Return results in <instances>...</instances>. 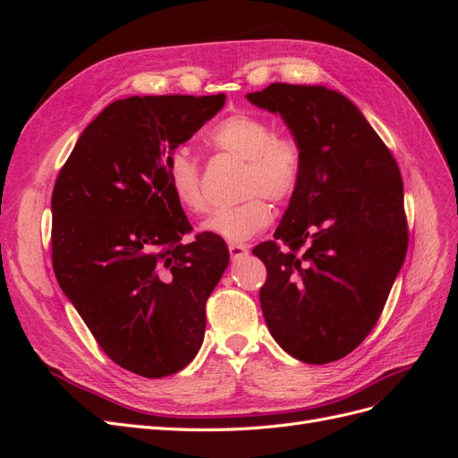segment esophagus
I'll list each match as a JSON object with an SVG mask.
<instances>
[{"label":"esophagus","instance_id":"34e87169","mask_svg":"<svg viewBox=\"0 0 458 458\" xmlns=\"http://www.w3.org/2000/svg\"><path fill=\"white\" fill-rule=\"evenodd\" d=\"M229 254L233 259H241L248 254V246L241 242H229Z\"/></svg>","mask_w":458,"mask_h":458}]
</instances>
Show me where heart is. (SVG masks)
Segmentation results:
<instances>
[{
	"label": "heart",
	"instance_id": "obj_1",
	"mask_svg": "<svg viewBox=\"0 0 458 458\" xmlns=\"http://www.w3.org/2000/svg\"><path fill=\"white\" fill-rule=\"evenodd\" d=\"M204 145L216 155L244 160L241 192L246 197L234 206H224L204 221V231L229 242L256 237L269 225L273 202L294 197L300 187L306 155L293 135L275 133V126L254 113H233L219 118L202 135ZM165 185L175 202L189 214H204L208 200L202 189L199 160L187 147H175L164 164Z\"/></svg>",
	"mask_w": 458,
	"mask_h": 458
}]
</instances>
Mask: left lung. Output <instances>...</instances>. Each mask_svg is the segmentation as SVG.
I'll return each instance as SVG.
<instances>
[{"label": "left lung", "mask_w": 458, "mask_h": 458, "mask_svg": "<svg viewBox=\"0 0 458 458\" xmlns=\"http://www.w3.org/2000/svg\"><path fill=\"white\" fill-rule=\"evenodd\" d=\"M246 97L281 114L306 155L275 239L252 250L267 267L263 317L276 344L300 361H338L377 325L405 261L399 165L338 91L271 84Z\"/></svg>", "instance_id": "8db88e82"}]
</instances>
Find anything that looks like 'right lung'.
<instances>
[{
	"mask_svg": "<svg viewBox=\"0 0 458 458\" xmlns=\"http://www.w3.org/2000/svg\"><path fill=\"white\" fill-rule=\"evenodd\" d=\"M225 95L114 101L80 135L53 187L51 258L59 286L122 369L162 378L199 353L206 300L229 266L165 185L168 152L189 141Z\"/></svg>",
	"mask_w": 458,
	"mask_h": 458,
	"instance_id": "add662e5",
	"label": "right lung"
}]
</instances>
